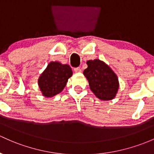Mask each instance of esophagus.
<instances>
[{"mask_svg": "<svg viewBox=\"0 0 154 154\" xmlns=\"http://www.w3.org/2000/svg\"><path fill=\"white\" fill-rule=\"evenodd\" d=\"M74 71L75 72H82V69H81V67H75L74 68Z\"/></svg>", "mask_w": 154, "mask_h": 154, "instance_id": "34e87169", "label": "esophagus"}]
</instances>
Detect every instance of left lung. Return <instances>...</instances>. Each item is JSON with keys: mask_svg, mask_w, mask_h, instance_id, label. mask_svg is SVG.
<instances>
[{"mask_svg": "<svg viewBox=\"0 0 154 154\" xmlns=\"http://www.w3.org/2000/svg\"><path fill=\"white\" fill-rule=\"evenodd\" d=\"M87 64L88 67L83 73L88 80L90 90L100 100H112L116 96L119 88L116 74L99 59L89 60Z\"/></svg>", "mask_w": 154, "mask_h": 154, "instance_id": "1", "label": "left lung"}]
</instances>
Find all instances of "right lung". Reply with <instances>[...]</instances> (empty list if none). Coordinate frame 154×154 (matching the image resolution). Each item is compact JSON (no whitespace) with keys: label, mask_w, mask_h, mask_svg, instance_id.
Returning a JSON list of instances; mask_svg holds the SVG:
<instances>
[{"label":"right lung","mask_w":154,"mask_h":154,"mask_svg":"<svg viewBox=\"0 0 154 154\" xmlns=\"http://www.w3.org/2000/svg\"><path fill=\"white\" fill-rule=\"evenodd\" d=\"M72 72L68 64L51 62L38 80L39 89L45 97H53L62 92Z\"/></svg>","instance_id":"obj_1"}]
</instances>
